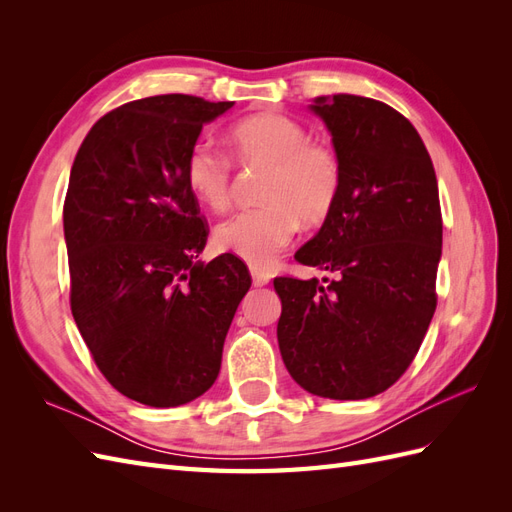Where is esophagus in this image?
<instances>
[{"mask_svg": "<svg viewBox=\"0 0 512 512\" xmlns=\"http://www.w3.org/2000/svg\"><path fill=\"white\" fill-rule=\"evenodd\" d=\"M250 273H252V282H254V286H267V284L271 282V275H269V273H265V271L256 269V267H252V269H250Z\"/></svg>", "mask_w": 512, "mask_h": 512, "instance_id": "obj_1", "label": "esophagus"}]
</instances>
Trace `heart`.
I'll return each instance as SVG.
<instances>
[{"instance_id": "obj_1", "label": "heart", "mask_w": 512, "mask_h": 512, "mask_svg": "<svg viewBox=\"0 0 512 512\" xmlns=\"http://www.w3.org/2000/svg\"><path fill=\"white\" fill-rule=\"evenodd\" d=\"M228 147L241 166H265L260 177V207L230 215L213 232L220 252L252 267H269L299 228L322 224L342 190V162L337 151L320 141L297 119L282 113H256L228 132ZM185 183L198 203L213 211L226 209L232 166L220 151L196 143L185 158Z\"/></svg>"}]
</instances>
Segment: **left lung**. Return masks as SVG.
Wrapping results in <instances>:
<instances>
[{"mask_svg":"<svg viewBox=\"0 0 512 512\" xmlns=\"http://www.w3.org/2000/svg\"><path fill=\"white\" fill-rule=\"evenodd\" d=\"M309 111L331 132L342 190L294 258L335 277H275L277 342L307 393L367 399L410 367L436 312L438 179L421 136L389 104L337 94Z\"/></svg>","mask_w":512,"mask_h":512,"instance_id":"left-lung-1","label":"left lung"}]
</instances>
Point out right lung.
Instances as JSON below:
<instances>
[{"label":"right lung","instance_id":"obj_1","mask_svg":"<svg viewBox=\"0 0 512 512\" xmlns=\"http://www.w3.org/2000/svg\"><path fill=\"white\" fill-rule=\"evenodd\" d=\"M235 102L168 94L106 113L76 153L64 203L70 307L98 369L138 404L175 408L211 389L252 286L243 262L209 265L183 166Z\"/></svg>","mask_w":512,"mask_h":512}]
</instances>
